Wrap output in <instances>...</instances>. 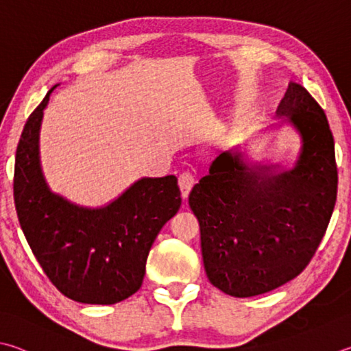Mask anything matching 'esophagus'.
Masks as SVG:
<instances>
[{
  "label": "esophagus",
  "instance_id": "1",
  "mask_svg": "<svg viewBox=\"0 0 351 351\" xmlns=\"http://www.w3.org/2000/svg\"><path fill=\"white\" fill-rule=\"evenodd\" d=\"M196 182V178L195 175L192 173V171H184V173H181L180 176V187H181V192H182V196L187 197L190 190L193 189Z\"/></svg>",
  "mask_w": 351,
  "mask_h": 351
}]
</instances>
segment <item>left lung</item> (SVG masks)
I'll return each instance as SVG.
<instances>
[{
    "mask_svg": "<svg viewBox=\"0 0 351 351\" xmlns=\"http://www.w3.org/2000/svg\"><path fill=\"white\" fill-rule=\"evenodd\" d=\"M273 124L301 139L291 167L248 161L241 147L221 154L192 189L208 281L226 295L250 298L291 281L327 230L337 190L335 143L321 106L290 82Z\"/></svg>",
    "mask_w": 351,
    "mask_h": 351,
    "instance_id": "8db88e82",
    "label": "left lung"
}]
</instances>
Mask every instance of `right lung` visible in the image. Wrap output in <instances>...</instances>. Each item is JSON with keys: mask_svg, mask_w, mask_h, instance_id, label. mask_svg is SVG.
<instances>
[{"mask_svg": "<svg viewBox=\"0 0 351 351\" xmlns=\"http://www.w3.org/2000/svg\"><path fill=\"white\" fill-rule=\"evenodd\" d=\"M56 86L30 114L18 144V219L36 261L62 295L112 305L141 287L152 244L181 207L178 178H141L101 207L80 206L52 192L41 167L40 135Z\"/></svg>", "mask_w": 351, "mask_h": 351, "instance_id": "1", "label": "right lung"}]
</instances>
